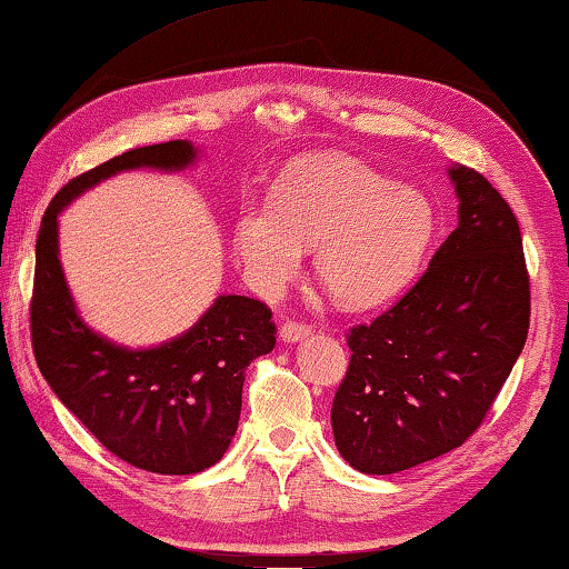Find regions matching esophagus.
Masks as SVG:
<instances>
[{"label":"esophagus","mask_w":569,"mask_h":569,"mask_svg":"<svg viewBox=\"0 0 569 569\" xmlns=\"http://www.w3.org/2000/svg\"><path fill=\"white\" fill-rule=\"evenodd\" d=\"M312 332L310 325H302V322H284L282 330H279V340L282 342H297V340H305L307 335Z\"/></svg>","instance_id":"34e87169"}]
</instances>
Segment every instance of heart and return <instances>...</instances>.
I'll list each match as a JSON object with an SVG mask.
<instances>
[{"label":"heart","instance_id":"heart-1","mask_svg":"<svg viewBox=\"0 0 569 569\" xmlns=\"http://www.w3.org/2000/svg\"><path fill=\"white\" fill-rule=\"evenodd\" d=\"M431 201L356 158H312L277 183L272 203L239 213L234 247L249 282L274 295L318 247L315 269L335 300L386 302L411 282L433 239Z\"/></svg>","mask_w":569,"mask_h":569}]
</instances>
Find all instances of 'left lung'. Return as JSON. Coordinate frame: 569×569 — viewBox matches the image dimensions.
<instances>
[{"mask_svg": "<svg viewBox=\"0 0 569 569\" xmlns=\"http://www.w3.org/2000/svg\"><path fill=\"white\" fill-rule=\"evenodd\" d=\"M459 223L426 274L388 312L348 335L332 436L362 473H398L477 431L529 330L517 217L481 173L451 163Z\"/></svg>", "mask_w": 569, "mask_h": 569, "instance_id": "obj_1", "label": "left lung"}]
</instances>
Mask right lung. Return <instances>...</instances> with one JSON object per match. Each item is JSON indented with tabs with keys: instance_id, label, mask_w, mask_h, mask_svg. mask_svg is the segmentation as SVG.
Masks as SVG:
<instances>
[{
	"instance_id": "1",
	"label": "right lung",
	"mask_w": 569,
	"mask_h": 569,
	"mask_svg": "<svg viewBox=\"0 0 569 569\" xmlns=\"http://www.w3.org/2000/svg\"><path fill=\"white\" fill-rule=\"evenodd\" d=\"M191 141L126 151L62 186L44 211L34 249L32 348L37 366L70 413L133 467L199 473L234 439L247 366L274 348L267 305L219 295L189 330L151 348H128L82 320L60 262V213L123 171L179 173L199 161Z\"/></svg>"
}]
</instances>
